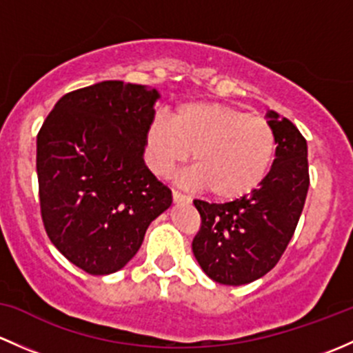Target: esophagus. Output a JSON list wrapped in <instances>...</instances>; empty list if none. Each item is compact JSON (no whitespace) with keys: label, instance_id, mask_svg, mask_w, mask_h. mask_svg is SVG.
I'll list each match as a JSON object with an SVG mask.
<instances>
[{"label":"esophagus","instance_id":"34e87169","mask_svg":"<svg viewBox=\"0 0 353 353\" xmlns=\"http://www.w3.org/2000/svg\"><path fill=\"white\" fill-rule=\"evenodd\" d=\"M172 194H173V201L175 202H190L192 201L187 194H183V192H180V190H173Z\"/></svg>","mask_w":353,"mask_h":353}]
</instances>
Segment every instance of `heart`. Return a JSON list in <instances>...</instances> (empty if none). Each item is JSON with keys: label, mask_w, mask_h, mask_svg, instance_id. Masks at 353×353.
I'll list each match as a JSON object with an SVG mask.
<instances>
[{"label": "heart", "mask_w": 353, "mask_h": 353, "mask_svg": "<svg viewBox=\"0 0 353 353\" xmlns=\"http://www.w3.org/2000/svg\"><path fill=\"white\" fill-rule=\"evenodd\" d=\"M275 148V132L263 117L214 101L180 105L170 122L158 117L146 134V159L156 175H170L192 151V180L221 201L255 190L270 170Z\"/></svg>", "instance_id": "1"}]
</instances>
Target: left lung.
Instances as JSON below:
<instances>
[{"instance_id": "left-lung-1", "label": "left lung", "mask_w": 353, "mask_h": 353, "mask_svg": "<svg viewBox=\"0 0 353 353\" xmlns=\"http://www.w3.org/2000/svg\"><path fill=\"white\" fill-rule=\"evenodd\" d=\"M267 117L277 148L274 165L258 188L232 202L194 201L201 214V230L192 250L202 270L224 285L250 284L279 263L306 202V139L277 112H268Z\"/></svg>"}]
</instances>
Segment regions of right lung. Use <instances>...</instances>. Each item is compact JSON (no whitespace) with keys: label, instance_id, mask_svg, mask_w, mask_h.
<instances>
[{"label":"right lung","instance_id":"obj_1","mask_svg":"<svg viewBox=\"0 0 353 353\" xmlns=\"http://www.w3.org/2000/svg\"><path fill=\"white\" fill-rule=\"evenodd\" d=\"M156 90L101 81L69 92L37 134L41 216L52 245L92 275L121 270L172 190L144 165Z\"/></svg>","mask_w":353,"mask_h":353}]
</instances>
